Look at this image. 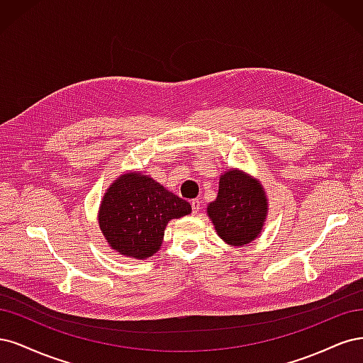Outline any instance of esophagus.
<instances>
[{
  "label": "esophagus",
  "instance_id": "esophagus-1",
  "mask_svg": "<svg viewBox=\"0 0 363 363\" xmlns=\"http://www.w3.org/2000/svg\"><path fill=\"white\" fill-rule=\"evenodd\" d=\"M201 201H199V199H193L191 201V209H193V214H197L199 213V209H201Z\"/></svg>",
  "mask_w": 363,
  "mask_h": 363
}]
</instances>
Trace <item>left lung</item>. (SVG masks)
Returning <instances> with one entry per match:
<instances>
[{"mask_svg": "<svg viewBox=\"0 0 363 363\" xmlns=\"http://www.w3.org/2000/svg\"><path fill=\"white\" fill-rule=\"evenodd\" d=\"M206 214L226 244L247 245L259 237L268 216V199L261 181L233 167L221 173L217 197L208 203Z\"/></svg>", "mask_w": 363, "mask_h": 363, "instance_id": "1", "label": "left lung"}]
</instances>
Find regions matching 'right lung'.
Segmentation results:
<instances>
[{"instance_id": "obj_1", "label": "right lung", "mask_w": 363, "mask_h": 363, "mask_svg": "<svg viewBox=\"0 0 363 363\" xmlns=\"http://www.w3.org/2000/svg\"><path fill=\"white\" fill-rule=\"evenodd\" d=\"M189 214L191 205L149 174L125 172L104 193L98 223L111 250L142 261L160 250L169 221Z\"/></svg>"}]
</instances>
